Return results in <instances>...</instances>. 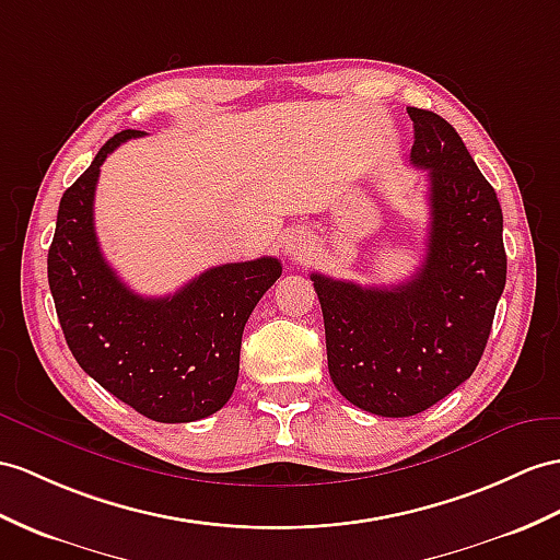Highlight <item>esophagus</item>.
I'll use <instances>...</instances> for the list:
<instances>
[{
    "label": "esophagus",
    "instance_id": "34e87169",
    "mask_svg": "<svg viewBox=\"0 0 560 560\" xmlns=\"http://www.w3.org/2000/svg\"><path fill=\"white\" fill-rule=\"evenodd\" d=\"M308 242L311 240L306 237L304 230H290V233L284 235V254L299 261V258H304L311 252Z\"/></svg>",
    "mask_w": 560,
    "mask_h": 560
}]
</instances>
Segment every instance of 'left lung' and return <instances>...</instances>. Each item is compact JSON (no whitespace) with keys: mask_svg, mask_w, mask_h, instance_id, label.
I'll use <instances>...</instances> for the list:
<instances>
[{"mask_svg":"<svg viewBox=\"0 0 560 560\" xmlns=\"http://www.w3.org/2000/svg\"><path fill=\"white\" fill-rule=\"evenodd\" d=\"M411 163L430 177L428 252L416 276L361 288L311 272L339 394L368 413L406 418L466 383L482 359L506 284L503 215L494 187L454 126L425 108Z\"/></svg>","mask_w":560,"mask_h":560,"instance_id":"8db88e82","label":"left lung"}]
</instances>
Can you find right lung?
<instances>
[{
	"label": "right lung",
	"instance_id": "obj_1",
	"mask_svg": "<svg viewBox=\"0 0 560 560\" xmlns=\"http://www.w3.org/2000/svg\"><path fill=\"white\" fill-rule=\"evenodd\" d=\"M142 135H114L63 192L47 278L66 345L90 377L156 422H192L233 397L244 325L282 266L272 256L223 264L175 294H135L100 249L94 189L106 156Z\"/></svg>",
	"mask_w": 560,
	"mask_h": 560
}]
</instances>
